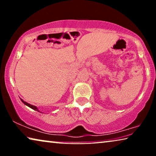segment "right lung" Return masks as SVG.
Listing matches in <instances>:
<instances>
[{
	"instance_id": "obj_1",
	"label": "right lung",
	"mask_w": 156,
	"mask_h": 156,
	"mask_svg": "<svg viewBox=\"0 0 156 156\" xmlns=\"http://www.w3.org/2000/svg\"><path fill=\"white\" fill-rule=\"evenodd\" d=\"M21 101H22L23 103H24L25 105H27V106H29V107H30L31 108H33V109H34V110H35V111H37V112H39V110L37 109V108L36 107V106H33V105H31V104H28V103H27V102H25V101H23V100H22L21 99Z\"/></svg>"
}]
</instances>
